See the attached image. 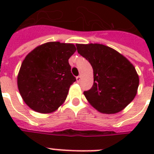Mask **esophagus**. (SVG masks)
<instances>
[{"label": "esophagus", "instance_id": "esophagus-1", "mask_svg": "<svg viewBox=\"0 0 154 154\" xmlns=\"http://www.w3.org/2000/svg\"><path fill=\"white\" fill-rule=\"evenodd\" d=\"M76 80H77V82H81V80H82V77H81V76H78V77H77Z\"/></svg>", "mask_w": 154, "mask_h": 154}]
</instances>
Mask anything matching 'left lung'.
I'll return each instance as SVG.
<instances>
[{
    "instance_id": "left-lung-1",
    "label": "left lung",
    "mask_w": 154,
    "mask_h": 154,
    "mask_svg": "<svg viewBox=\"0 0 154 154\" xmlns=\"http://www.w3.org/2000/svg\"><path fill=\"white\" fill-rule=\"evenodd\" d=\"M77 52L91 64L94 85L84 92L90 105L98 112L113 114L123 110L134 99L139 76L125 57L101 44H77Z\"/></svg>"
}]
</instances>
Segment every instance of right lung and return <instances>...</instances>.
Returning <instances> with one entry per match:
<instances>
[{
    "label": "right lung",
    "instance_id": "add662e5",
    "mask_svg": "<svg viewBox=\"0 0 154 154\" xmlns=\"http://www.w3.org/2000/svg\"><path fill=\"white\" fill-rule=\"evenodd\" d=\"M76 52L70 43L47 42L25 57L17 75L23 101L40 113H51L63 105L76 81L69 59Z\"/></svg>",
    "mask_w": 154,
    "mask_h": 154
}]
</instances>
